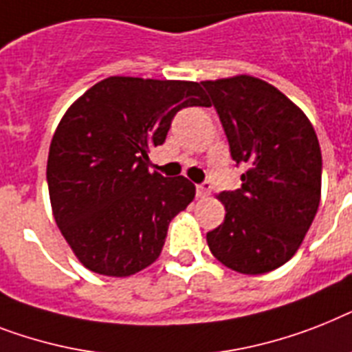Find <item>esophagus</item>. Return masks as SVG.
<instances>
[{
	"mask_svg": "<svg viewBox=\"0 0 352 352\" xmlns=\"http://www.w3.org/2000/svg\"><path fill=\"white\" fill-rule=\"evenodd\" d=\"M211 186L210 182H202V184H197V197L199 199H206V197L210 195Z\"/></svg>",
	"mask_w": 352,
	"mask_h": 352,
	"instance_id": "34e87169",
	"label": "esophagus"
}]
</instances>
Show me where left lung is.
<instances>
[{
  "label": "left lung",
  "mask_w": 352,
  "mask_h": 352,
  "mask_svg": "<svg viewBox=\"0 0 352 352\" xmlns=\"http://www.w3.org/2000/svg\"><path fill=\"white\" fill-rule=\"evenodd\" d=\"M221 117L242 186L217 197L226 217L206 235L219 262L244 275L284 265L313 224L322 190V151L305 113L273 85L235 76L202 81Z\"/></svg>",
  "instance_id": "left-lung-1"
}]
</instances>
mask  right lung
I'll return each mask as SVG.
<instances>
[{"instance_id":"add662e5","label":"right lung","mask_w":352,"mask_h":352,"mask_svg":"<svg viewBox=\"0 0 352 352\" xmlns=\"http://www.w3.org/2000/svg\"><path fill=\"white\" fill-rule=\"evenodd\" d=\"M188 107H210L201 82L113 76L63 116L48 151V193L57 228L87 270L130 276L159 258L195 186L150 173L148 153Z\"/></svg>"}]
</instances>
